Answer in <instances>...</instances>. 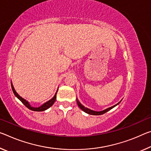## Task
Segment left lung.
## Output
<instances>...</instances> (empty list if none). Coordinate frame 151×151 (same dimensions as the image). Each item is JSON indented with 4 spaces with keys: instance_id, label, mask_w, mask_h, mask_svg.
Segmentation results:
<instances>
[{
    "instance_id": "obj_1",
    "label": "left lung",
    "mask_w": 151,
    "mask_h": 151,
    "mask_svg": "<svg viewBox=\"0 0 151 151\" xmlns=\"http://www.w3.org/2000/svg\"><path fill=\"white\" fill-rule=\"evenodd\" d=\"M76 102H77V104H78V107H80V108L83 110V111H85V112H86V113L87 114H90V115H96V116H98V115H102V114H105V113H106L107 111H109L110 109H111L112 108H114V107H115V106H116L117 105H118L119 104V101L118 104H117L116 105H115V106H112V107H109V108H107V109H105V110H104V111H93V110H91V109H88V108H87V107H85V106H83L82 104H81V103L78 101V99H77V101H76Z\"/></svg>"
}]
</instances>
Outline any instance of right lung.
<instances>
[{"label":"right lung","mask_w":151,"mask_h":151,"mask_svg":"<svg viewBox=\"0 0 151 151\" xmlns=\"http://www.w3.org/2000/svg\"><path fill=\"white\" fill-rule=\"evenodd\" d=\"M11 87H12V90H13V93L15 94V96L18 98L20 100V101L23 103V104L25 105V106L27 107L28 109H29L31 110H32V111H44V110L48 109L49 107H51L52 105H53L54 104L55 101H56V94H55V95L54 96L53 98H52L51 99L49 100L48 101H47L46 103H45L44 104H43L42 106H40L39 107H32L29 105V104L28 101H26L25 99H24L23 98H22L21 97H20L19 95L17 93V92L15 91V88H14L13 86V84L11 83Z\"/></svg>","instance_id":"obj_1"}]
</instances>
